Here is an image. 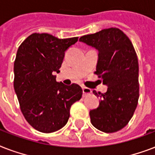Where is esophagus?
<instances>
[{
	"label": "esophagus",
	"mask_w": 155,
	"mask_h": 155,
	"mask_svg": "<svg viewBox=\"0 0 155 155\" xmlns=\"http://www.w3.org/2000/svg\"><path fill=\"white\" fill-rule=\"evenodd\" d=\"M92 92V89H90L88 87H83V93H84V97H85L86 95L90 94Z\"/></svg>",
	"instance_id": "34e87169"
}]
</instances>
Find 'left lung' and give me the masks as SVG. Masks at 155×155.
<instances>
[{"instance_id": "1", "label": "left lung", "mask_w": 155, "mask_h": 155, "mask_svg": "<svg viewBox=\"0 0 155 155\" xmlns=\"http://www.w3.org/2000/svg\"><path fill=\"white\" fill-rule=\"evenodd\" d=\"M80 42L98 51L95 74L108 86L100 97L98 108L89 113L97 130L114 133L125 127L132 118L139 97L138 61L132 42L118 28H108L80 38Z\"/></svg>"}]
</instances>
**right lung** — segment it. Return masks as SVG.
Wrapping results in <instances>:
<instances>
[{"mask_svg":"<svg viewBox=\"0 0 155 155\" xmlns=\"http://www.w3.org/2000/svg\"><path fill=\"white\" fill-rule=\"evenodd\" d=\"M78 37L60 39L49 34H32L18 47L13 87L24 117L42 133H53L67 124L71 106L82 97L80 85L56 81L65 51Z\"/></svg>","mask_w":155,"mask_h":155,"instance_id":"1","label":"right lung"}]
</instances>
